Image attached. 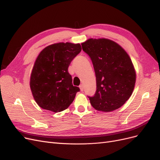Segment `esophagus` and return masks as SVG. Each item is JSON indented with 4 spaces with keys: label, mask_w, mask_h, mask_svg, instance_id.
<instances>
[{
    "label": "esophagus",
    "mask_w": 160,
    "mask_h": 160,
    "mask_svg": "<svg viewBox=\"0 0 160 160\" xmlns=\"http://www.w3.org/2000/svg\"><path fill=\"white\" fill-rule=\"evenodd\" d=\"M79 88H80V90H81V91H83V89H84V86H83V84H81V85H79Z\"/></svg>",
    "instance_id": "1"
}]
</instances>
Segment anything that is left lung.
I'll list each match as a JSON object with an SVG mask.
<instances>
[{"instance_id": "left-lung-1", "label": "left lung", "mask_w": 160, "mask_h": 160, "mask_svg": "<svg viewBox=\"0 0 160 160\" xmlns=\"http://www.w3.org/2000/svg\"><path fill=\"white\" fill-rule=\"evenodd\" d=\"M91 58L97 89L88 97L96 110L109 112L119 109L132 95L136 79L129 56L115 42L107 38H89L81 44Z\"/></svg>"}]
</instances>
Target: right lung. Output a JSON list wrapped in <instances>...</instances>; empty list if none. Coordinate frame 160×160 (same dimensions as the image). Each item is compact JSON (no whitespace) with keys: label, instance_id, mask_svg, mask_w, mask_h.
Returning a JSON list of instances; mask_svg holds the SVG:
<instances>
[{"label":"right lung","instance_id":"1","mask_svg":"<svg viewBox=\"0 0 160 160\" xmlns=\"http://www.w3.org/2000/svg\"><path fill=\"white\" fill-rule=\"evenodd\" d=\"M81 51L80 44L59 42L45 47L38 55L32 70L30 87L41 108L60 112L73 101L80 89L72 85L68 68Z\"/></svg>","mask_w":160,"mask_h":160}]
</instances>
